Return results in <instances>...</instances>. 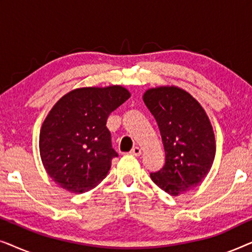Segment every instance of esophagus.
<instances>
[{"label":"esophagus","instance_id":"esophagus-1","mask_svg":"<svg viewBox=\"0 0 252 252\" xmlns=\"http://www.w3.org/2000/svg\"><path fill=\"white\" fill-rule=\"evenodd\" d=\"M129 153L132 154V155H134V156H140V155L142 154V151H141V149H140L139 147H134L133 149L129 151Z\"/></svg>","mask_w":252,"mask_h":252}]
</instances>
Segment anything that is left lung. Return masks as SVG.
Masks as SVG:
<instances>
[{
	"instance_id": "obj_1",
	"label": "left lung",
	"mask_w": 252,
	"mask_h": 252,
	"mask_svg": "<svg viewBox=\"0 0 252 252\" xmlns=\"http://www.w3.org/2000/svg\"><path fill=\"white\" fill-rule=\"evenodd\" d=\"M143 101L159 127L165 165L150 178L161 190L178 196L197 187L211 170L216 139L205 110L177 86L144 92Z\"/></svg>"
}]
</instances>
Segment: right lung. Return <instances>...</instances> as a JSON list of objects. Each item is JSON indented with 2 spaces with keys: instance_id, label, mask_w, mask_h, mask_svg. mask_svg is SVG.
<instances>
[{
  "instance_id": "right-lung-1",
  "label": "right lung",
  "mask_w": 252,
  "mask_h": 252,
  "mask_svg": "<svg viewBox=\"0 0 252 252\" xmlns=\"http://www.w3.org/2000/svg\"><path fill=\"white\" fill-rule=\"evenodd\" d=\"M130 97L120 85L82 87L58 99L41 126L39 149L55 184L71 192L95 188L118 156L106 128L110 113Z\"/></svg>"
}]
</instances>
